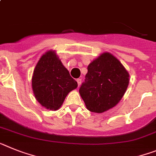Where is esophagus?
<instances>
[{
  "instance_id": "1",
  "label": "esophagus",
  "mask_w": 156,
  "mask_h": 156,
  "mask_svg": "<svg viewBox=\"0 0 156 156\" xmlns=\"http://www.w3.org/2000/svg\"><path fill=\"white\" fill-rule=\"evenodd\" d=\"M81 79H77L76 80V82H77V83H78V86H80V83H81Z\"/></svg>"
}]
</instances>
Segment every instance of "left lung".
Instances as JSON below:
<instances>
[{
    "mask_svg": "<svg viewBox=\"0 0 156 156\" xmlns=\"http://www.w3.org/2000/svg\"><path fill=\"white\" fill-rule=\"evenodd\" d=\"M85 77L80 94L87 110L98 114L116 106L129 83L126 68L109 52L102 53L89 64Z\"/></svg>",
    "mask_w": 156,
    "mask_h": 156,
    "instance_id": "1",
    "label": "left lung"
}]
</instances>
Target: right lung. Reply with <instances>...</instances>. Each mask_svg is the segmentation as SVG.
Listing matches in <instances>:
<instances>
[{"mask_svg": "<svg viewBox=\"0 0 156 156\" xmlns=\"http://www.w3.org/2000/svg\"><path fill=\"white\" fill-rule=\"evenodd\" d=\"M36 100L47 110H58L70 91L78 86L62 63L55 50H48L40 58L31 79Z\"/></svg>", "mask_w": 156, "mask_h": 156, "instance_id": "right-lung-1", "label": "right lung"}]
</instances>
